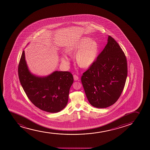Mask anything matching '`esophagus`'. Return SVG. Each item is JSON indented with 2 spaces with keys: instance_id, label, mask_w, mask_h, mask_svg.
<instances>
[{
  "instance_id": "obj_1",
  "label": "esophagus",
  "mask_w": 150,
  "mask_h": 150,
  "mask_svg": "<svg viewBox=\"0 0 150 150\" xmlns=\"http://www.w3.org/2000/svg\"><path fill=\"white\" fill-rule=\"evenodd\" d=\"M73 77H74V79L75 81H77V80H78L79 79V77H78L77 75H73Z\"/></svg>"
}]
</instances>
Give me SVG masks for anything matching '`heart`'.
<instances>
[{"label":"heart","mask_w":150,"mask_h":150,"mask_svg":"<svg viewBox=\"0 0 150 150\" xmlns=\"http://www.w3.org/2000/svg\"><path fill=\"white\" fill-rule=\"evenodd\" d=\"M98 52V43L87 37L81 38L66 50L67 53L70 55L77 53L76 62L79 66L83 68L89 67L92 65L97 57ZM61 60L65 64L68 63V59L65 56H63Z\"/></svg>","instance_id":"1"}]
</instances>
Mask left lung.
Instances as JSON below:
<instances>
[{"label":"left lung","mask_w":150,"mask_h":150,"mask_svg":"<svg viewBox=\"0 0 150 150\" xmlns=\"http://www.w3.org/2000/svg\"><path fill=\"white\" fill-rule=\"evenodd\" d=\"M127 74L124 52L116 41L109 36L104 49L81 76L90 104L96 108H104L116 103L124 88Z\"/></svg>","instance_id":"8db88e82"}]
</instances>
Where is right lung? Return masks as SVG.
Listing matches in <instances>:
<instances>
[{
    "instance_id": "right-lung-1",
    "label": "right lung",
    "mask_w": 150,
    "mask_h": 150,
    "mask_svg": "<svg viewBox=\"0 0 150 150\" xmlns=\"http://www.w3.org/2000/svg\"><path fill=\"white\" fill-rule=\"evenodd\" d=\"M18 74L27 97L37 108L49 113H57L67 104L69 90L74 81L71 72L57 71L47 77H36L29 71L23 51Z\"/></svg>"
}]
</instances>
